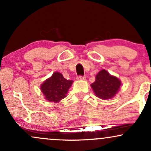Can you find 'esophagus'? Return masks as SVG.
<instances>
[{
	"mask_svg": "<svg viewBox=\"0 0 151 151\" xmlns=\"http://www.w3.org/2000/svg\"><path fill=\"white\" fill-rule=\"evenodd\" d=\"M85 76H77V79L78 80H84V79H85Z\"/></svg>",
	"mask_w": 151,
	"mask_h": 151,
	"instance_id": "34e87169",
	"label": "esophagus"
}]
</instances>
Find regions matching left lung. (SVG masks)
Segmentation results:
<instances>
[{
	"mask_svg": "<svg viewBox=\"0 0 151 151\" xmlns=\"http://www.w3.org/2000/svg\"><path fill=\"white\" fill-rule=\"evenodd\" d=\"M121 82L117 77L102 70L96 76V80L91 84L97 97L106 100L113 98L120 89Z\"/></svg>",
	"mask_w": 151,
	"mask_h": 151,
	"instance_id": "8db88e82",
	"label": "left lung"
}]
</instances>
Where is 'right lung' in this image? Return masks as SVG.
<instances>
[{
    "label": "right lung",
    "instance_id": "obj_1",
    "mask_svg": "<svg viewBox=\"0 0 151 151\" xmlns=\"http://www.w3.org/2000/svg\"><path fill=\"white\" fill-rule=\"evenodd\" d=\"M73 81L67 80L60 72H55L51 77L41 84L40 89L45 99L50 102L58 103L66 97L68 89Z\"/></svg>",
    "mask_w": 151,
    "mask_h": 151
}]
</instances>
